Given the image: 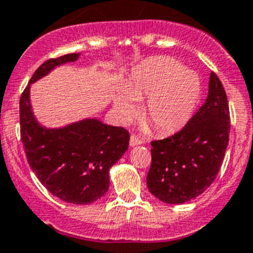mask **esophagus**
I'll use <instances>...</instances> for the list:
<instances>
[{"label":"esophagus","mask_w":253,"mask_h":253,"mask_svg":"<svg viewBox=\"0 0 253 253\" xmlns=\"http://www.w3.org/2000/svg\"><path fill=\"white\" fill-rule=\"evenodd\" d=\"M142 143V140L140 137H137L136 135H131L129 137V146H137V145H141Z\"/></svg>","instance_id":"1"}]
</instances>
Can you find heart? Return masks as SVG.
<instances>
[{
	"label": "heart",
	"mask_w": 253,
	"mask_h": 253,
	"mask_svg": "<svg viewBox=\"0 0 253 253\" xmlns=\"http://www.w3.org/2000/svg\"><path fill=\"white\" fill-rule=\"evenodd\" d=\"M198 74L166 56L151 58L136 68L126 87L115 97V111L124 122L137 115L142 106L143 121L160 133H171L185 126L200 98Z\"/></svg>",
	"instance_id": "b5f03b06"
}]
</instances>
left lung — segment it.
I'll return each instance as SVG.
<instances>
[{
	"label": "left lung",
	"instance_id": "8db88e82",
	"mask_svg": "<svg viewBox=\"0 0 253 253\" xmlns=\"http://www.w3.org/2000/svg\"><path fill=\"white\" fill-rule=\"evenodd\" d=\"M228 99L222 82L211 73L208 97L176 133L151 142L147 188L169 204L194 199L214 181L231 131Z\"/></svg>",
	"mask_w": 253,
	"mask_h": 253
}]
</instances>
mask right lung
I'll return each mask as SVG.
<instances>
[{"mask_svg": "<svg viewBox=\"0 0 253 253\" xmlns=\"http://www.w3.org/2000/svg\"><path fill=\"white\" fill-rule=\"evenodd\" d=\"M78 58L73 53L49 59L35 70L20 98V133L27 163L42 185L68 203L89 204L110 188L108 172L128 149V131L95 118L45 128L36 121L30 104L31 83Z\"/></svg>", "mask_w": 253, "mask_h": 253, "instance_id": "obj_1", "label": "right lung"}]
</instances>
